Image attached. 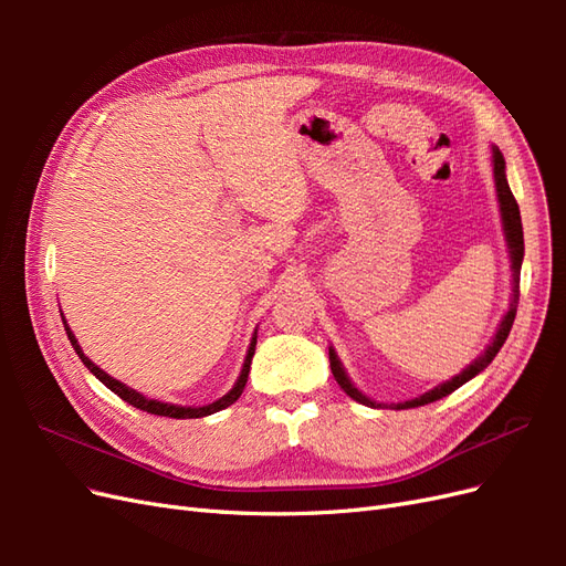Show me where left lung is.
I'll use <instances>...</instances> for the list:
<instances>
[{"label": "left lung", "mask_w": 566, "mask_h": 566, "mask_svg": "<svg viewBox=\"0 0 566 566\" xmlns=\"http://www.w3.org/2000/svg\"><path fill=\"white\" fill-rule=\"evenodd\" d=\"M493 179H495V191H499V202H501V217H503V229H505V238H507V248H510V260H512V281H515V285H512V302H510V310L507 314L503 316L501 325H499V333H495L491 345L484 349L482 356H476L474 361L462 370L460 375H455L453 380L443 382L430 391H424L422 397L418 399H410V401H403V403H394V408H418V406H424V403H432V401H439L443 397H449L451 391H455L458 387L465 385L468 380H472L476 373H482L493 358L495 354L501 352V347L505 345V339L510 335V328L512 323H515V316H517V304H520V271H522V260H524V233H522V217H520V205L515 200V196H512L510 186H507V179H505V160L501 156L499 148H493ZM331 370L335 375L337 385L345 389L347 397H352L354 401L364 403V406H370V408H380L382 403H375L370 401L366 394L358 391L349 378L345 375V368H342L339 358L335 354V349H331Z\"/></svg>", "instance_id": "8db88e82"}]
</instances>
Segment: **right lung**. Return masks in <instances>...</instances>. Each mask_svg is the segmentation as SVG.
<instances>
[{
	"label": "right lung",
	"mask_w": 566,
	"mask_h": 566,
	"mask_svg": "<svg viewBox=\"0 0 566 566\" xmlns=\"http://www.w3.org/2000/svg\"><path fill=\"white\" fill-rule=\"evenodd\" d=\"M61 318H63V314H61ZM63 328H65V333H67V339H71V345L75 347L77 356L82 358V364L87 366V368H90V370L96 375V378H98L101 382H104V385H106L111 391H115L119 399L127 401V403H129V406H134V408H142V410H146V413H153V416H165V418H177V420L212 416V413H217V410L227 408V406H231L233 401H238V397H241L243 389H245V382H248V373H250V364H252V356H254V345H256V333H254V337H252V342H250L248 356H245L243 370H241V378H238V382L233 385V389H231L229 394H224V397H221V399H219V401H214V403H208V406H198V408H186V406H172V403H163V401H156V399H146L144 394H139V391H136V389H129V387H125L123 382L113 380L108 373H104V370H101L98 366H94V361H90V358L82 354V349H80V345H77V339H75L73 331L67 328L65 318H63Z\"/></svg>",
	"instance_id": "1"
}]
</instances>
